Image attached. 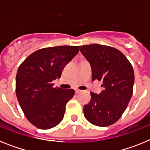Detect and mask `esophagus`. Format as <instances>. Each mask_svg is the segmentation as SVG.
Wrapping results in <instances>:
<instances>
[{"mask_svg": "<svg viewBox=\"0 0 150 150\" xmlns=\"http://www.w3.org/2000/svg\"><path fill=\"white\" fill-rule=\"evenodd\" d=\"M75 92H76V94L79 93V92H81V90H79V89H75Z\"/></svg>", "mask_w": 150, "mask_h": 150, "instance_id": "1", "label": "esophagus"}]
</instances>
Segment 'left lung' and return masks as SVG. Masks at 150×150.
<instances>
[{
  "instance_id": "8db88e82",
  "label": "left lung",
  "mask_w": 150,
  "mask_h": 150,
  "mask_svg": "<svg viewBox=\"0 0 150 150\" xmlns=\"http://www.w3.org/2000/svg\"><path fill=\"white\" fill-rule=\"evenodd\" d=\"M89 62L92 80H101V92H91L89 103L83 107L84 116L91 124L110 125L122 116L132 96L134 74L124 54L111 46L90 44L80 46Z\"/></svg>"
}]
</instances>
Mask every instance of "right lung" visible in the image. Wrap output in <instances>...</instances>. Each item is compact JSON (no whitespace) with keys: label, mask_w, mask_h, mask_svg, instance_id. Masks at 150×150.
Masks as SVG:
<instances>
[{"label":"right lung","mask_w":150,"mask_h":150,"mask_svg":"<svg viewBox=\"0 0 150 150\" xmlns=\"http://www.w3.org/2000/svg\"><path fill=\"white\" fill-rule=\"evenodd\" d=\"M79 46L41 49L30 54L18 67L16 79L17 99L28 121L37 128L50 129L63 120L72 88H53L63 69L78 53Z\"/></svg>","instance_id":"obj_1"}]
</instances>
